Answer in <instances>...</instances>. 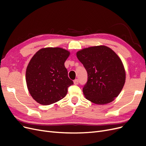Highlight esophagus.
Listing matches in <instances>:
<instances>
[{
	"label": "esophagus",
	"instance_id": "obj_1",
	"mask_svg": "<svg viewBox=\"0 0 146 146\" xmlns=\"http://www.w3.org/2000/svg\"><path fill=\"white\" fill-rule=\"evenodd\" d=\"M74 83L75 84V85H78V79H75V80H74Z\"/></svg>",
	"mask_w": 146,
	"mask_h": 146
}]
</instances>
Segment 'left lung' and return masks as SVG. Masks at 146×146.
<instances>
[{"instance_id": "1", "label": "left lung", "mask_w": 146, "mask_h": 146, "mask_svg": "<svg viewBox=\"0 0 146 146\" xmlns=\"http://www.w3.org/2000/svg\"><path fill=\"white\" fill-rule=\"evenodd\" d=\"M77 56L88 74L83 88L86 99L99 105L114 100L125 82L124 67L117 55L107 46H98L83 48Z\"/></svg>"}]
</instances>
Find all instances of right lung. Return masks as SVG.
Wrapping results in <instances>:
<instances>
[{
    "mask_svg": "<svg viewBox=\"0 0 146 146\" xmlns=\"http://www.w3.org/2000/svg\"><path fill=\"white\" fill-rule=\"evenodd\" d=\"M70 52L60 47H47L38 50L26 69V83L33 99L43 105L62 99L68 88L74 84L68 77L64 62Z\"/></svg>",
    "mask_w": 146,
    "mask_h": 146,
    "instance_id": "add662e5",
    "label": "right lung"
}]
</instances>
